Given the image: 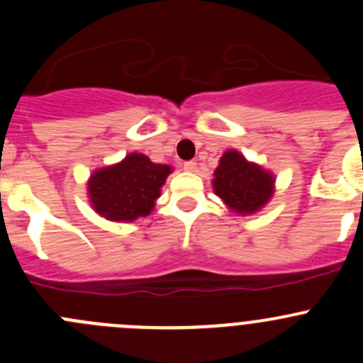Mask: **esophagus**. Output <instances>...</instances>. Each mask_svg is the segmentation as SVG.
<instances>
[{
  "instance_id": "34e87169",
  "label": "esophagus",
  "mask_w": 363,
  "mask_h": 363,
  "mask_svg": "<svg viewBox=\"0 0 363 363\" xmlns=\"http://www.w3.org/2000/svg\"><path fill=\"white\" fill-rule=\"evenodd\" d=\"M182 167H184L186 172H195L196 170V161L195 160L184 161V164H182Z\"/></svg>"
}]
</instances>
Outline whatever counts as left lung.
I'll use <instances>...</instances> for the list:
<instances>
[{
    "mask_svg": "<svg viewBox=\"0 0 363 363\" xmlns=\"http://www.w3.org/2000/svg\"><path fill=\"white\" fill-rule=\"evenodd\" d=\"M214 191L239 214H252L270 200L274 177L237 151H226L214 172Z\"/></svg>",
    "mask_w": 363,
    "mask_h": 363,
    "instance_id": "1",
    "label": "left lung"
}]
</instances>
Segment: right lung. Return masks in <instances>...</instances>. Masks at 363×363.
<instances>
[{
	"label": "right lung",
	"mask_w": 363,
	"mask_h": 363,
	"mask_svg": "<svg viewBox=\"0 0 363 363\" xmlns=\"http://www.w3.org/2000/svg\"><path fill=\"white\" fill-rule=\"evenodd\" d=\"M170 172L168 164L152 163L147 156L128 155L121 163L91 175L87 191L93 208L111 221L144 218L155 207Z\"/></svg>",
	"instance_id": "obj_1"
}]
</instances>
